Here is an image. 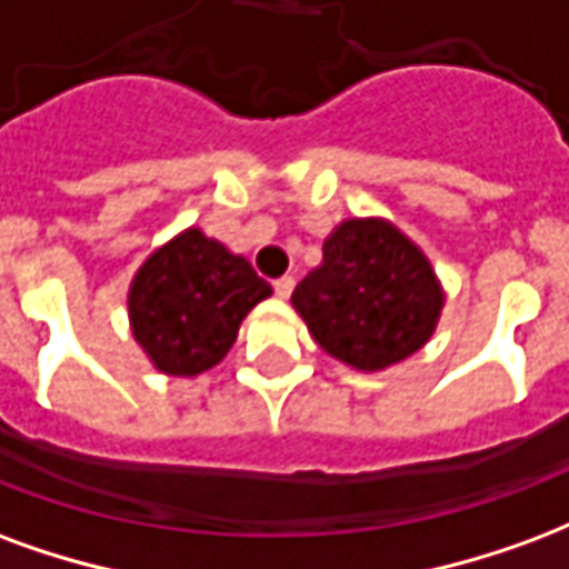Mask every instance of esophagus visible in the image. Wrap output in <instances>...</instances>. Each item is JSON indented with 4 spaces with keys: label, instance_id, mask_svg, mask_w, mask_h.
Listing matches in <instances>:
<instances>
[{
    "label": "esophagus",
    "instance_id": "1",
    "mask_svg": "<svg viewBox=\"0 0 569 569\" xmlns=\"http://www.w3.org/2000/svg\"><path fill=\"white\" fill-rule=\"evenodd\" d=\"M293 284H297V281H293V276H281V279L272 281V288H276V293H279V297H284V300H288V297H290V290H293Z\"/></svg>",
    "mask_w": 569,
    "mask_h": 569
}]
</instances>
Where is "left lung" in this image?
I'll return each instance as SVG.
<instances>
[{
    "mask_svg": "<svg viewBox=\"0 0 569 569\" xmlns=\"http://www.w3.org/2000/svg\"><path fill=\"white\" fill-rule=\"evenodd\" d=\"M290 302L327 355L385 370L430 339L442 290L427 257L391 223L346 221Z\"/></svg>",
    "mask_w": 569,
    "mask_h": 569,
    "instance_id": "8db88e82",
    "label": "left lung"
}]
</instances>
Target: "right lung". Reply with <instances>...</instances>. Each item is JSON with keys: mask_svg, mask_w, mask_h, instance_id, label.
<instances>
[{"mask_svg": "<svg viewBox=\"0 0 569 569\" xmlns=\"http://www.w3.org/2000/svg\"><path fill=\"white\" fill-rule=\"evenodd\" d=\"M269 293L272 288L244 257L188 230L153 251L136 272L132 336L157 370L197 376L233 348L242 318Z\"/></svg>", "mask_w": 569, "mask_h": 569, "instance_id": "1", "label": "right lung"}]
</instances>
